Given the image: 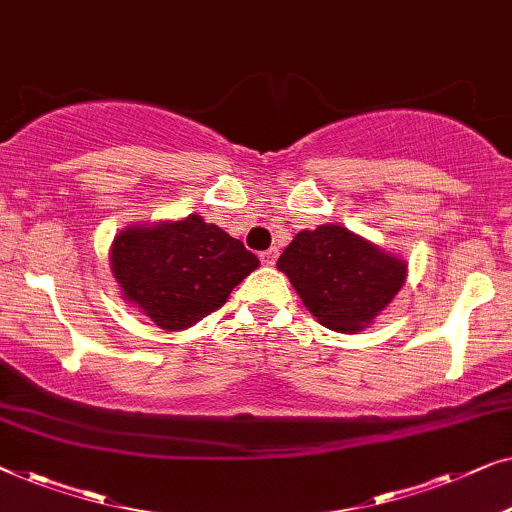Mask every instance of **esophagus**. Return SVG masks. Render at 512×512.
Listing matches in <instances>:
<instances>
[{
	"label": "esophagus",
	"mask_w": 512,
	"mask_h": 512,
	"mask_svg": "<svg viewBox=\"0 0 512 512\" xmlns=\"http://www.w3.org/2000/svg\"><path fill=\"white\" fill-rule=\"evenodd\" d=\"M259 259H262L264 266H273V264H276V259H278V250H276V248L264 250V253L259 255Z\"/></svg>",
	"instance_id": "obj_1"
}]
</instances>
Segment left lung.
Segmentation results:
<instances>
[{
	"instance_id": "1",
	"label": "left lung",
	"mask_w": 512,
	"mask_h": 512,
	"mask_svg": "<svg viewBox=\"0 0 512 512\" xmlns=\"http://www.w3.org/2000/svg\"><path fill=\"white\" fill-rule=\"evenodd\" d=\"M287 273L320 325L357 331L376 318L406 280V264L338 225L299 232L283 250Z\"/></svg>"
}]
</instances>
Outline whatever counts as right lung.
Wrapping results in <instances>:
<instances>
[{"mask_svg": "<svg viewBox=\"0 0 512 512\" xmlns=\"http://www.w3.org/2000/svg\"><path fill=\"white\" fill-rule=\"evenodd\" d=\"M259 259L201 215L129 227L113 241L111 271L122 294L157 327H192L225 304Z\"/></svg>", "mask_w": 512, "mask_h": 512, "instance_id": "right-lung-1", "label": "right lung"}]
</instances>
